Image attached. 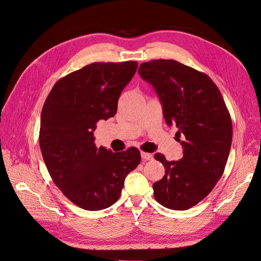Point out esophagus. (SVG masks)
<instances>
[{"mask_svg":"<svg viewBox=\"0 0 261 261\" xmlns=\"http://www.w3.org/2000/svg\"><path fill=\"white\" fill-rule=\"evenodd\" d=\"M141 158L145 159V160H151L153 159V155L150 153H146V152H141Z\"/></svg>","mask_w":261,"mask_h":261,"instance_id":"esophagus-1","label":"esophagus"}]
</instances>
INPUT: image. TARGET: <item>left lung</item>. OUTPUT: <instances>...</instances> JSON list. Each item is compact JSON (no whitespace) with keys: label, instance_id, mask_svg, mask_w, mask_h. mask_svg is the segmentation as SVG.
Segmentation results:
<instances>
[{"label":"left lung","instance_id":"obj_1","mask_svg":"<svg viewBox=\"0 0 261 261\" xmlns=\"http://www.w3.org/2000/svg\"><path fill=\"white\" fill-rule=\"evenodd\" d=\"M138 74L158 94L164 120L176 126L183 157L168 161L156 153L165 169L153 184L162 206L186 210L202 201L222 177L232 143V122L221 91L206 74L176 60L141 63Z\"/></svg>","mask_w":261,"mask_h":261}]
</instances>
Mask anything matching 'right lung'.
<instances>
[{
  "label": "right lung",
  "mask_w": 261,
  "mask_h": 261,
  "mask_svg": "<svg viewBox=\"0 0 261 261\" xmlns=\"http://www.w3.org/2000/svg\"><path fill=\"white\" fill-rule=\"evenodd\" d=\"M138 63L94 62L58 80L40 117L39 146L50 176L63 195L86 210H102L121 196L126 176L140 162L129 148L113 153L94 144L100 120L114 116Z\"/></svg>",
  "instance_id": "obj_1"
}]
</instances>
